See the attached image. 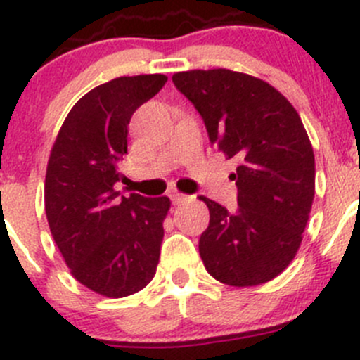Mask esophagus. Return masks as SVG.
<instances>
[{
  "label": "esophagus",
  "instance_id": "34e87169",
  "mask_svg": "<svg viewBox=\"0 0 360 360\" xmlns=\"http://www.w3.org/2000/svg\"><path fill=\"white\" fill-rule=\"evenodd\" d=\"M170 198H172L174 203H184V202L190 200V195L179 193V191H174V193H170Z\"/></svg>",
  "mask_w": 360,
  "mask_h": 360
}]
</instances>
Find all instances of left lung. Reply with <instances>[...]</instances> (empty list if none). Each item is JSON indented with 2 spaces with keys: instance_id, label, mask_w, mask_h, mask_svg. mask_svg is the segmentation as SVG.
<instances>
[{
  "instance_id": "obj_1",
  "label": "left lung",
  "mask_w": 360,
  "mask_h": 360,
  "mask_svg": "<svg viewBox=\"0 0 360 360\" xmlns=\"http://www.w3.org/2000/svg\"><path fill=\"white\" fill-rule=\"evenodd\" d=\"M174 85L200 112L226 158L240 165L231 179L238 207L210 198L209 226L198 250L205 270L233 288L274 281L303 240L315 195V157L294 106L275 86L231 69L174 72Z\"/></svg>"
}]
</instances>
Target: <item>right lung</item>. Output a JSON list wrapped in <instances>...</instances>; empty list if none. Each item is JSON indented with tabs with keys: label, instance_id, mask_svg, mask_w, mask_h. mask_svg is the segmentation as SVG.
I'll use <instances>...</instances> for the list:
<instances>
[{
	"label": "right lung",
	"instance_id": "add662e5",
	"mask_svg": "<svg viewBox=\"0 0 360 360\" xmlns=\"http://www.w3.org/2000/svg\"><path fill=\"white\" fill-rule=\"evenodd\" d=\"M165 82V75L120 76L92 89L68 112L50 151V231L72 277L101 296L136 294L157 274L170 200L120 197L115 184L130 118Z\"/></svg>",
	"mask_w": 360,
	"mask_h": 360
}]
</instances>
